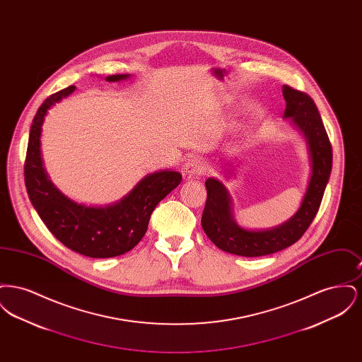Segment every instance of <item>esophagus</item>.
I'll return each mask as SVG.
<instances>
[{"instance_id": "esophagus-1", "label": "esophagus", "mask_w": 362, "mask_h": 362, "mask_svg": "<svg viewBox=\"0 0 362 362\" xmlns=\"http://www.w3.org/2000/svg\"><path fill=\"white\" fill-rule=\"evenodd\" d=\"M205 171V165H204V161L201 158H197V157H191L187 160L186 165H185V173L186 175L191 176H199L202 175Z\"/></svg>"}]
</instances>
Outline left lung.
<instances>
[{
    "instance_id": "1",
    "label": "left lung",
    "mask_w": 362,
    "mask_h": 362,
    "mask_svg": "<svg viewBox=\"0 0 362 362\" xmlns=\"http://www.w3.org/2000/svg\"><path fill=\"white\" fill-rule=\"evenodd\" d=\"M286 102L285 118L303 132L310 156V179L300 209L292 218L276 228L266 230H247L236 224L232 216V202L224 185L209 177L206 205L202 214V228L207 238L220 250L240 257H263L291 247L310 228L327 186L332 167V148L327 132L310 95L282 86Z\"/></svg>"
}]
</instances>
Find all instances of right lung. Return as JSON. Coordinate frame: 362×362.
I'll return each instance as SVG.
<instances>
[{
    "instance_id": "right-lung-1",
    "label": "right lung",
    "mask_w": 362,
    "mask_h": 362,
    "mask_svg": "<svg viewBox=\"0 0 362 362\" xmlns=\"http://www.w3.org/2000/svg\"><path fill=\"white\" fill-rule=\"evenodd\" d=\"M127 77L112 74L105 80L121 81ZM74 89L70 86L49 96L35 114L24 163L25 187L39 217L64 245L89 258H112L137 245L148 229L152 211L179 186L182 175L170 170L146 175L124 198L110 206H86L70 201L45 173L40 132L47 110Z\"/></svg>"
}]
</instances>
